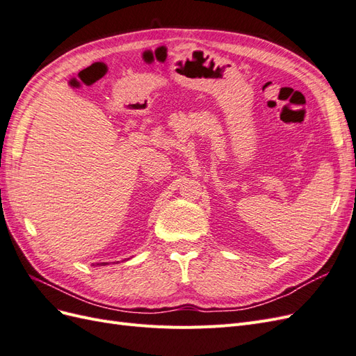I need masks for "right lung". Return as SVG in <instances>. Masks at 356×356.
Here are the masks:
<instances>
[{
	"label": "right lung",
	"mask_w": 356,
	"mask_h": 356,
	"mask_svg": "<svg viewBox=\"0 0 356 356\" xmlns=\"http://www.w3.org/2000/svg\"><path fill=\"white\" fill-rule=\"evenodd\" d=\"M104 264H106V263H102V266H104Z\"/></svg>",
	"instance_id": "add662e5"
}]
</instances>
